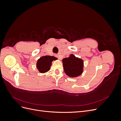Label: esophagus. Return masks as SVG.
<instances>
[{
  "instance_id": "34e87169",
  "label": "esophagus",
  "mask_w": 121,
  "mask_h": 121,
  "mask_svg": "<svg viewBox=\"0 0 121 121\" xmlns=\"http://www.w3.org/2000/svg\"><path fill=\"white\" fill-rule=\"evenodd\" d=\"M55 56H56V57H57L59 60H61V57H60V56H59V55H58V54H56V55H55Z\"/></svg>"
}]
</instances>
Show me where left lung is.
<instances>
[{
	"mask_svg": "<svg viewBox=\"0 0 121 121\" xmlns=\"http://www.w3.org/2000/svg\"><path fill=\"white\" fill-rule=\"evenodd\" d=\"M62 62L65 74L69 77H77L83 73L84 61L81 58L71 54L69 57L63 58Z\"/></svg>",
	"mask_w": 121,
	"mask_h": 121,
	"instance_id": "8db88e82",
	"label": "left lung"
}]
</instances>
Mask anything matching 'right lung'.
<instances>
[{
  "label": "right lung",
  "mask_w": 121,
  "mask_h": 121,
  "mask_svg": "<svg viewBox=\"0 0 121 121\" xmlns=\"http://www.w3.org/2000/svg\"><path fill=\"white\" fill-rule=\"evenodd\" d=\"M56 60L57 58L53 56H42L37 60L36 68L40 73H46L50 70L52 62Z\"/></svg>",
  "instance_id": "1"
}]
</instances>
